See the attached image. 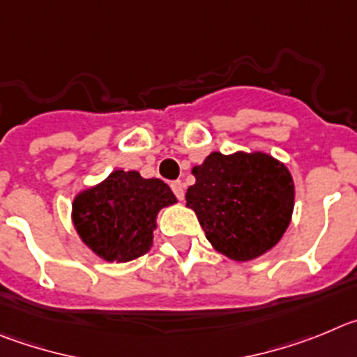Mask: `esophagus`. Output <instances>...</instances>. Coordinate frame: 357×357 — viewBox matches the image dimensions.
Masks as SVG:
<instances>
[{
    "label": "esophagus",
    "mask_w": 357,
    "mask_h": 357,
    "mask_svg": "<svg viewBox=\"0 0 357 357\" xmlns=\"http://www.w3.org/2000/svg\"><path fill=\"white\" fill-rule=\"evenodd\" d=\"M171 188H172V192H174L176 197H178L179 201H181V199L185 197V185H183L181 181H172L171 183Z\"/></svg>",
    "instance_id": "esophagus-1"
}]
</instances>
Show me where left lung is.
<instances>
[{
	"label": "left lung",
	"mask_w": 357,
	"mask_h": 357,
	"mask_svg": "<svg viewBox=\"0 0 357 357\" xmlns=\"http://www.w3.org/2000/svg\"><path fill=\"white\" fill-rule=\"evenodd\" d=\"M192 174L186 206L217 252L250 261L278 245L295 204L294 178L284 163L263 151H213Z\"/></svg>",
	"instance_id": "1"
}]
</instances>
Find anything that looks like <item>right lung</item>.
Listing matches in <instances>:
<instances>
[{
  "label": "right lung",
  "mask_w": 357,
  "mask_h": 357,
  "mask_svg": "<svg viewBox=\"0 0 357 357\" xmlns=\"http://www.w3.org/2000/svg\"><path fill=\"white\" fill-rule=\"evenodd\" d=\"M178 199L167 183L117 169L101 183L78 192L70 208L79 240L98 258L126 263L153 247L160 210Z\"/></svg>",
  "instance_id": "obj_1"
}]
</instances>
